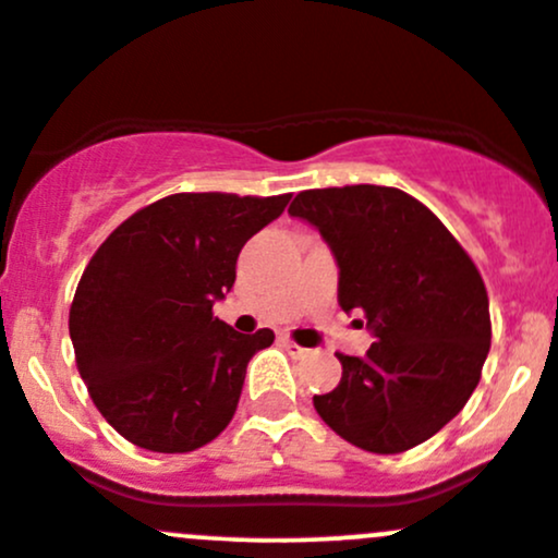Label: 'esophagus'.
<instances>
[{
    "instance_id": "esophagus-1",
    "label": "esophagus",
    "mask_w": 558,
    "mask_h": 558,
    "mask_svg": "<svg viewBox=\"0 0 558 558\" xmlns=\"http://www.w3.org/2000/svg\"><path fill=\"white\" fill-rule=\"evenodd\" d=\"M281 343H284V349H287V352H290L292 357H298V360H301V357H308V354H312V352H308V349L298 347L295 341H290V338H281Z\"/></svg>"
}]
</instances>
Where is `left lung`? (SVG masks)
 Instances as JSON below:
<instances>
[{
	"mask_svg": "<svg viewBox=\"0 0 558 558\" xmlns=\"http://www.w3.org/2000/svg\"><path fill=\"white\" fill-rule=\"evenodd\" d=\"M290 215L330 246L338 303L363 314L373 336L365 357L338 354L341 381L314 395L322 422L373 453L424 444L462 411L489 354L478 268L449 228L398 187L303 191Z\"/></svg>",
	"mask_w": 558,
	"mask_h": 558,
	"instance_id": "left-lung-1",
	"label": "left lung"
}]
</instances>
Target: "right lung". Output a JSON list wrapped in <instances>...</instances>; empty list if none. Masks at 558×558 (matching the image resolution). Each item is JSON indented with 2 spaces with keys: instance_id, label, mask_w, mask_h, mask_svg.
Wrapping results in <instances>:
<instances>
[{
  "instance_id": "1",
  "label": "right lung",
  "mask_w": 558,
  "mask_h": 558,
  "mask_svg": "<svg viewBox=\"0 0 558 558\" xmlns=\"http://www.w3.org/2000/svg\"><path fill=\"white\" fill-rule=\"evenodd\" d=\"M290 195L177 193L109 233L83 271L69 336L101 416L134 446L185 453L215 440L236 413L255 336L211 306L236 281L241 246L274 222Z\"/></svg>"
}]
</instances>
